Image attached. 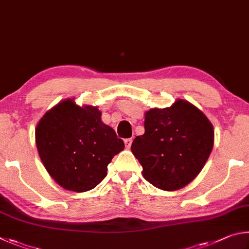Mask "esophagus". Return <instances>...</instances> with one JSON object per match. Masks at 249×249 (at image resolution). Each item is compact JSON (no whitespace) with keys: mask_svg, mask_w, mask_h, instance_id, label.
<instances>
[{"mask_svg":"<svg viewBox=\"0 0 249 249\" xmlns=\"http://www.w3.org/2000/svg\"><path fill=\"white\" fill-rule=\"evenodd\" d=\"M124 144L127 149H130V146H131V144H132V139H125Z\"/></svg>","mask_w":249,"mask_h":249,"instance_id":"obj_1","label":"esophagus"}]
</instances>
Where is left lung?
I'll use <instances>...</instances> for the list:
<instances>
[{"instance_id": "obj_1", "label": "left lung", "mask_w": 249, "mask_h": 249, "mask_svg": "<svg viewBox=\"0 0 249 249\" xmlns=\"http://www.w3.org/2000/svg\"><path fill=\"white\" fill-rule=\"evenodd\" d=\"M144 129L133 140L131 151L147 181L174 191L198 176L214 142L213 125L201 110L177 99L171 107L146 111Z\"/></svg>"}]
</instances>
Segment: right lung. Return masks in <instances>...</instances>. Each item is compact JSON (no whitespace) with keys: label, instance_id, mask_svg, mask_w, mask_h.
I'll use <instances>...</instances> for the list:
<instances>
[{"label":"right lung","instance_id":"obj_1","mask_svg":"<svg viewBox=\"0 0 249 249\" xmlns=\"http://www.w3.org/2000/svg\"><path fill=\"white\" fill-rule=\"evenodd\" d=\"M97 107H80L65 99L47 111L36 128L41 162L64 189L84 193L107 175L113 156L124 143L100 119Z\"/></svg>","mask_w":249,"mask_h":249}]
</instances>
